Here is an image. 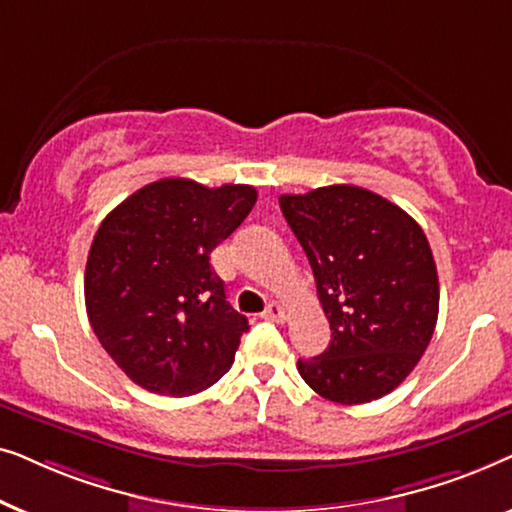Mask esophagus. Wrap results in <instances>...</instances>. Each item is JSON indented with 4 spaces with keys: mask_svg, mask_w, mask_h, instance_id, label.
<instances>
[{
    "mask_svg": "<svg viewBox=\"0 0 512 512\" xmlns=\"http://www.w3.org/2000/svg\"><path fill=\"white\" fill-rule=\"evenodd\" d=\"M263 319H268V321H277V324H282V321L286 319V312H284V307L279 305V303H270L268 307H265V312H263Z\"/></svg>",
    "mask_w": 512,
    "mask_h": 512,
    "instance_id": "34e87169",
    "label": "esophagus"
}]
</instances>
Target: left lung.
<instances>
[{"instance_id":"obj_1","label":"left lung","mask_w":512,"mask_h":512,"mask_svg":"<svg viewBox=\"0 0 512 512\" xmlns=\"http://www.w3.org/2000/svg\"><path fill=\"white\" fill-rule=\"evenodd\" d=\"M279 207L331 324V345L298 361L300 377L333 403L382 398L412 373L438 321V272L424 230L394 202L349 184L282 195Z\"/></svg>"}]
</instances>
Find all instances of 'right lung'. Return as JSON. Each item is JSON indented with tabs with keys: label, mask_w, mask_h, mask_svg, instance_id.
Listing matches in <instances>:
<instances>
[{
	"label": "right lung",
	"mask_w": 512,
	"mask_h": 512,
	"mask_svg": "<svg viewBox=\"0 0 512 512\" xmlns=\"http://www.w3.org/2000/svg\"><path fill=\"white\" fill-rule=\"evenodd\" d=\"M256 188L160 179L107 214L90 244V326L139 387L188 396L233 366L247 317L226 300L209 254L247 219Z\"/></svg>",
	"instance_id": "obj_1"
}]
</instances>
